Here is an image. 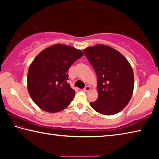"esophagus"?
Instances as JSON below:
<instances>
[{"instance_id": "esophagus-1", "label": "esophagus", "mask_w": 159, "mask_h": 159, "mask_svg": "<svg viewBox=\"0 0 159 159\" xmlns=\"http://www.w3.org/2000/svg\"><path fill=\"white\" fill-rule=\"evenodd\" d=\"M90 89H91V88L90 87V86L89 85H87L84 88V89H83V91H84V92H88V91L90 90Z\"/></svg>"}]
</instances>
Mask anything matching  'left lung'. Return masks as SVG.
Listing matches in <instances>:
<instances>
[{
	"instance_id": "8db88e82",
	"label": "left lung",
	"mask_w": 159,
	"mask_h": 159,
	"mask_svg": "<svg viewBox=\"0 0 159 159\" xmlns=\"http://www.w3.org/2000/svg\"><path fill=\"white\" fill-rule=\"evenodd\" d=\"M98 77V98L90 105L97 112L114 115L125 108L134 88L132 66L124 56L107 45L98 44L83 50Z\"/></svg>"
}]
</instances>
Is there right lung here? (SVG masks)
<instances>
[{
    "instance_id": "obj_1",
    "label": "right lung",
    "mask_w": 159,
    "mask_h": 159,
    "mask_svg": "<svg viewBox=\"0 0 159 159\" xmlns=\"http://www.w3.org/2000/svg\"><path fill=\"white\" fill-rule=\"evenodd\" d=\"M83 55L80 50L61 44L41 51L28 71L27 88L34 103L50 113L66 108L75 96V90L67 82L69 69Z\"/></svg>"
}]
</instances>
